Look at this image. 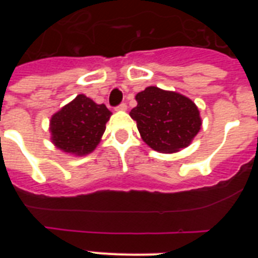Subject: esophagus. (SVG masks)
I'll return each mask as SVG.
<instances>
[{
  "instance_id": "obj_1",
  "label": "esophagus",
  "mask_w": 258,
  "mask_h": 258,
  "mask_svg": "<svg viewBox=\"0 0 258 258\" xmlns=\"http://www.w3.org/2000/svg\"><path fill=\"white\" fill-rule=\"evenodd\" d=\"M126 108H127V106L125 103H121V104H118L117 107H116V111H126Z\"/></svg>"
}]
</instances>
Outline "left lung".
<instances>
[{"label": "left lung", "mask_w": 258, "mask_h": 258, "mask_svg": "<svg viewBox=\"0 0 258 258\" xmlns=\"http://www.w3.org/2000/svg\"><path fill=\"white\" fill-rule=\"evenodd\" d=\"M131 117L143 142L152 150L173 154L187 147L199 133L202 117L190 98L177 92L149 86L136 95Z\"/></svg>", "instance_id": "left-lung-1"}]
</instances>
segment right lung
<instances>
[{"mask_svg": "<svg viewBox=\"0 0 258 258\" xmlns=\"http://www.w3.org/2000/svg\"><path fill=\"white\" fill-rule=\"evenodd\" d=\"M104 104L84 94L61 107L50 118V140L56 149L75 156H85L97 149L111 117Z\"/></svg>", "mask_w": 258, "mask_h": 258, "instance_id": "obj_1", "label": "right lung"}]
</instances>
